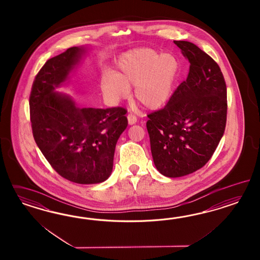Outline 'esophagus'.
I'll use <instances>...</instances> for the list:
<instances>
[{
	"instance_id": "34e87169",
	"label": "esophagus",
	"mask_w": 260,
	"mask_h": 260,
	"mask_svg": "<svg viewBox=\"0 0 260 260\" xmlns=\"http://www.w3.org/2000/svg\"><path fill=\"white\" fill-rule=\"evenodd\" d=\"M126 118H127V122H128V125H134V124H135V123L137 122V118H136V116H135V115H134V114H132V113L127 114Z\"/></svg>"
}]
</instances>
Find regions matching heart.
<instances>
[{
    "label": "heart",
    "mask_w": 260,
    "mask_h": 260,
    "mask_svg": "<svg viewBox=\"0 0 260 260\" xmlns=\"http://www.w3.org/2000/svg\"><path fill=\"white\" fill-rule=\"evenodd\" d=\"M177 72L178 63L172 54L158 55L150 48H136L122 55L114 75L103 76L100 88L107 100L118 103L134 87L137 102L147 110H159L172 96Z\"/></svg>",
    "instance_id": "heart-1"
}]
</instances>
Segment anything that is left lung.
Listing matches in <instances>:
<instances>
[{"label": "left lung", "mask_w": 260, "mask_h": 260, "mask_svg": "<svg viewBox=\"0 0 260 260\" xmlns=\"http://www.w3.org/2000/svg\"><path fill=\"white\" fill-rule=\"evenodd\" d=\"M189 62L186 81L161 110L148 115L150 150L158 172L180 177L213 156L227 119V88L217 63L197 45L173 42Z\"/></svg>", "instance_id": "8db88e82"}]
</instances>
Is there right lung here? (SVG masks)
<instances>
[{"mask_svg":"<svg viewBox=\"0 0 260 260\" xmlns=\"http://www.w3.org/2000/svg\"><path fill=\"white\" fill-rule=\"evenodd\" d=\"M84 51L68 48L40 70L29 97L30 121L34 140L56 173L74 183L96 184L112 172L127 119L124 108H79L69 95L56 91Z\"/></svg>","mask_w":260,"mask_h":260,"instance_id":"obj_1","label":"right lung"}]
</instances>
